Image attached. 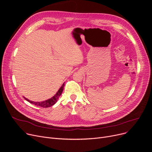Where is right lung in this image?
Segmentation results:
<instances>
[{
  "label": "right lung",
  "instance_id": "add662e5",
  "mask_svg": "<svg viewBox=\"0 0 152 152\" xmlns=\"http://www.w3.org/2000/svg\"><path fill=\"white\" fill-rule=\"evenodd\" d=\"M64 86H65V84H63V85L61 86L60 88L59 89V90L57 91V92L55 94V95L54 96H53L52 98L46 100L45 101H42V102H33L29 100V99L25 98V97H23L24 99H25L26 100H27L28 102H29V103H32V104H34L36 106H39V107H41L43 108H48L50 107L52 105H53L55 103L57 102V100H58L60 96L61 95L63 91V88Z\"/></svg>",
  "mask_w": 152,
  "mask_h": 152
}]
</instances>
